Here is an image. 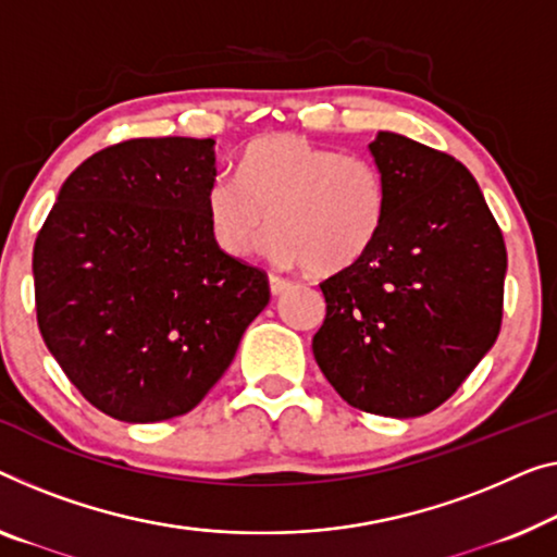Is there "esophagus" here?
Segmentation results:
<instances>
[{"label":"esophagus","mask_w":557,"mask_h":557,"mask_svg":"<svg viewBox=\"0 0 557 557\" xmlns=\"http://www.w3.org/2000/svg\"><path fill=\"white\" fill-rule=\"evenodd\" d=\"M287 287H289V280L280 277V275H270V293L272 295H282Z\"/></svg>","instance_id":"34e87169"}]
</instances>
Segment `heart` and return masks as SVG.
Segmentation results:
<instances>
[{
    "label": "heart",
    "instance_id": "obj_1",
    "mask_svg": "<svg viewBox=\"0 0 557 557\" xmlns=\"http://www.w3.org/2000/svg\"><path fill=\"white\" fill-rule=\"evenodd\" d=\"M207 227L230 257L264 239L277 268L314 275L347 270L375 245L387 214V185L375 162L314 145L293 132L264 135L239 157V177L220 174L205 193Z\"/></svg>",
    "mask_w": 557,
    "mask_h": 557
}]
</instances>
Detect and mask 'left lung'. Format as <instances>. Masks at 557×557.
<instances>
[{
    "label": "left lung",
    "instance_id": "8db88e82",
    "mask_svg": "<svg viewBox=\"0 0 557 557\" xmlns=\"http://www.w3.org/2000/svg\"><path fill=\"white\" fill-rule=\"evenodd\" d=\"M387 185L375 245L320 282L312 352L352 408L418 418L443 405L497 339L503 232L455 157L395 132L370 143Z\"/></svg>",
    "mask_w": 557,
    "mask_h": 557
}]
</instances>
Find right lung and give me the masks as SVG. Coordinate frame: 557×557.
<instances>
[{"instance_id": "add662e5", "label": "right lung", "mask_w": 557, "mask_h": 557, "mask_svg": "<svg viewBox=\"0 0 557 557\" xmlns=\"http://www.w3.org/2000/svg\"><path fill=\"white\" fill-rule=\"evenodd\" d=\"M214 174V139H127L66 177L39 230V332L70 383L114 420L193 410L270 302L268 275L210 235Z\"/></svg>"}]
</instances>
